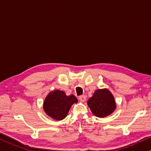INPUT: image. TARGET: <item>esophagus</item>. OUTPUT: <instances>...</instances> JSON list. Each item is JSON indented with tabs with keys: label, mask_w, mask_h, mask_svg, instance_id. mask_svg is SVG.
Instances as JSON below:
<instances>
[{
	"label": "esophagus",
	"mask_w": 151,
	"mask_h": 151,
	"mask_svg": "<svg viewBox=\"0 0 151 151\" xmlns=\"http://www.w3.org/2000/svg\"><path fill=\"white\" fill-rule=\"evenodd\" d=\"M79 99H80V101L84 102L86 101V96L85 95H82V96H79Z\"/></svg>",
	"instance_id": "1"
}]
</instances>
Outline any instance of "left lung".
<instances>
[{
    "mask_svg": "<svg viewBox=\"0 0 151 151\" xmlns=\"http://www.w3.org/2000/svg\"><path fill=\"white\" fill-rule=\"evenodd\" d=\"M93 114L99 117L109 115L115 110L116 103L113 94L108 89L96 90L87 102Z\"/></svg>",
    "mask_w": 151,
    "mask_h": 151,
    "instance_id": "8db88e82",
    "label": "left lung"
}]
</instances>
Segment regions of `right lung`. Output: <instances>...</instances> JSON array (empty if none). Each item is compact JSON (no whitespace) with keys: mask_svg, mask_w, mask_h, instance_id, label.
<instances>
[{"mask_svg":"<svg viewBox=\"0 0 151 151\" xmlns=\"http://www.w3.org/2000/svg\"><path fill=\"white\" fill-rule=\"evenodd\" d=\"M76 103L78 99L75 96H67L63 91L56 90L50 92L46 97L43 109L46 115L60 121L66 117L71 105Z\"/></svg>","mask_w":151,"mask_h":151,"instance_id":"add662e5","label":"right lung"}]
</instances>
